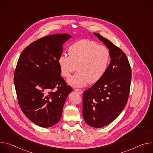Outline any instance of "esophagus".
<instances>
[{"mask_svg": "<svg viewBox=\"0 0 153 153\" xmlns=\"http://www.w3.org/2000/svg\"><path fill=\"white\" fill-rule=\"evenodd\" d=\"M74 91H75V92H76L77 93H78L79 94H82L83 93L82 90H79V89H75V90H74Z\"/></svg>", "mask_w": 153, "mask_h": 153, "instance_id": "obj_1", "label": "esophagus"}]
</instances>
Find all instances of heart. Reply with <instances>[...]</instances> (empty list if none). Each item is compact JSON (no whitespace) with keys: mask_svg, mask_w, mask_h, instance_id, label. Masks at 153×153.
<instances>
[{"mask_svg":"<svg viewBox=\"0 0 153 153\" xmlns=\"http://www.w3.org/2000/svg\"><path fill=\"white\" fill-rule=\"evenodd\" d=\"M68 54H61L58 64L65 77H69L77 67L78 72L67 80L69 85L77 88L98 82L105 74L110 60V53L105 46L87 39L73 43Z\"/></svg>","mask_w":153,"mask_h":153,"instance_id":"obj_1","label":"heart"}]
</instances>
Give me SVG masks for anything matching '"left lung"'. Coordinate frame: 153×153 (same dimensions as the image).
Returning a JSON list of instances; mask_svg holds the SVG:
<instances>
[{"label":"left lung","mask_w":153,"mask_h":153,"mask_svg":"<svg viewBox=\"0 0 153 153\" xmlns=\"http://www.w3.org/2000/svg\"><path fill=\"white\" fill-rule=\"evenodd\" d=\"M110 53L104 76L83 94V116L90 126L102 128L115 120L125 108L129 96L131 70L126 54L109 40L94 33Z\"/></svg>","instance_id":"1"}]
</instances>
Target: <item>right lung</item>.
Segmentation results:
<instances>
[{
  "instance_id": "1",
  "label": "right lung",
  "mask_w": 153,
  "mask_h": 153,
  "mask_svg": "<svg viewBox=\"0 0 153 153\" xmlns=\"http://www.w3.org/2000/svg\"><path fill=\"white\" fill-rule=\"evenodd\" d=\"M72 37L66 33L43 37L27 47L18 60L14 82L19 104L26 117L39 126L51 127L60 120L73 90L61 77L58 64L63 43Z\"/></svg>"
}]
</instances>
